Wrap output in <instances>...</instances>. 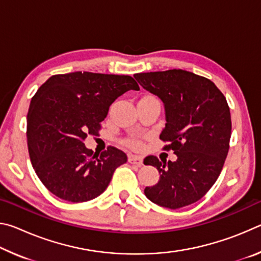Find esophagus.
<instances>
[{
    "label": "esophagus",
    "mask_w": 261,
    "mask_h": 261,
    "mask_svg": "<svg viewBox=\"0 0 261 261\" xmlns=\"http://www.w3.org/2000/svg\"><path fill=\"white\" fill-rule=\"evenodd\" d=\"M129 162L131 163V165H136V166H143V159H141L140 156L138 155H134V154H131V155H129Z\"/></svg>",
    "instance_id": "1"
}]
</instances>
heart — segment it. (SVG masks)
<instances>
[{"label":"heart","instance_id":"heart-1","mask_svg":"<svg viewBox=\"0 0 261 261\" xmlns=\"http://www.w3.org/2000/svg\"><path fill=\"white\" fill-rule=\"evenodd\" d=\"M129 145L130 146H132V147H139L140 146V143L138 140H136V139H131V140H129Z\"/></svg>","mask_w":261,"mask_h":261}]
</instances>
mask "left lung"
<instances>
[{
    "label": "left lung",
    "mask_w": 261,
    "mask_h": 261,
    "mask_svg": "<svg viewBox=\"0 0 261 261\" xmlns=\"http://www.w3.org/2000/svg\"><path fill=\"white\" fill-rule=\"evenodd\" d=\"M134 77L162 101L166 125L160 139L177 155L174 162L145 159L160 174L155 185L145 188V196L170 210L191 205L213 187L227 158L231 135L227 100L210 79L182 69Z\"/></svg>",
    "instance_id": "left-lung-1"
}]
</instances>
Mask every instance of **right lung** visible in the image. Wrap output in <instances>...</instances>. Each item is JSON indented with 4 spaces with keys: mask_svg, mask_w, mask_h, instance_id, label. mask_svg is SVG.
Segmentation results:
<instances>
[{
    "mask_svg": "<svg viewBox=\"0 0 261 261\" xmlns=\"http://www.w3.org/2000/svg\"><path fill=\"white\" fill-rule=\"evenodd\" d=\"M130 90H139L130 76L76 71L51 76L37 91L28 113V146L33 169L53 194L83 202L107 189L126 154L110 146L93 155L84 140L98 135L110 105Z\"/></svg>",
    "mask_w": 261,
    "mask_h": 261,
    "instance_id": "1",
    "label": "right lung"
}]
</instances>
